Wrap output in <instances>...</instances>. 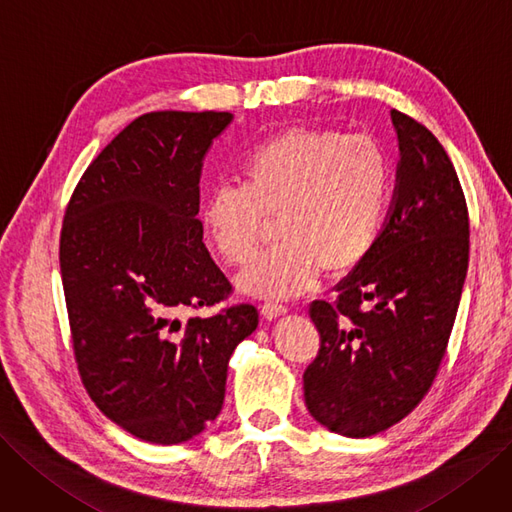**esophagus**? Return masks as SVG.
Instances as JSON below:
<instances>
[{
    "mask_svg": "<svg viewBox=\"0 0 512 512\" xmlns=\"http://www.w3.org/2000/svg\"><path fill=\"white\" fill-rule=\"evenodd\" d=\"M287 312V306H282V304H274V301H266V304L261 306V314L266 316L268 320H272V318H278V316H282Z\"/></svg>",
    "mask_w": 512,
    "mask_h": 512,
    "instance_id": "34e87169",
    "label": "esophagus"
}]
</instances>
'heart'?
I'll list each match as a JSON object with an SVG mask.
<instances>
[{
    "instance_id": "b5f03b06",
    "label": "heart",
    "mask_w": 512,
    "mask_h": 512,
    "mask_svg": "<svg viewBox=\"0 0 512 512\" xmlns=\"http://www.w3.org/2000/svg\"><path fill=\"white\" fill-rule=\"evenodd\" d=\"M240 177L242 185L204 196L202 230L225 263L240 266L278 217L282 242L253 259L238 285L287 299L306 293L323 270L348 274L367 259L388 215L394 170L371 135L289 128L251 149Z\"/></svg>"
}]
</instances>
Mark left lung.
<instances>
[{
    "instance_id": "8db88e82",
    "label": "left lung",
    "mask_w": 512,
    "mask_h": 512,
    "mask_svg": "<svg viewBox=\"0 0 512 512\" xmlns=\"http://www.w3.org/2000/svg\"><path fill=\"white\" fill-rule=\"evenodd\" d=\"M401 162L390 217L361 266L316 299L320 348L304 371L312 418L344 437L401 422L430 390L468 270V206L432 132L392 109Z\"/></svg>"
}]
</instances>
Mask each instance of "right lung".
<instances>
[{
  "label": "right lung",
  "mask_w": 512,
  "mask_h": 512,
  "mask_svg": "<svg viewBox=\"0 0 512 512\" xmlns=\"http://www.w3.org/2000/svg\"><path fill=\"white\" fill-rule=\"evenodd\" d=\"M227 111H151L90 162L65 208L61 278L82 384L132 437L175 445L213 422L227 363L259 323L202 242L200 173Z\"/></svg>",
  "instance_id": "add662e5"
}]
</instances>
